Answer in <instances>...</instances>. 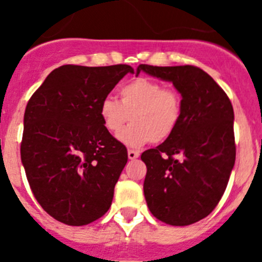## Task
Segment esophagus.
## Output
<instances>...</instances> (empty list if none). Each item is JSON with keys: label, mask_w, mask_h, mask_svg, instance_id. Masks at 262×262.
Wrapping results in <instances>:
<instances>
[{"label": "esophagus", "mask_w": 262, "mask_h": 262, "mask_svg": "<svg viewBox=\"0 0 262 262\" xmlns=\"http://www.w3.org/2000/svg\"><path fill=\"white\" fill-rule=\"evenodd\" d=\"M139 152L138 151H134V149H128V159L129 160H135L139 157Z\"/></svg>", "instance_id": "1"}]
</instances>
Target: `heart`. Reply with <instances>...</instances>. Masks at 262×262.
Here are the masks:
<instances>
[{
	"label": "heart",
	"mask_w": 262,
	"mask_h": 262,
	"mask_svg": "<svg viewBox=\"0 0 262 262\" xmlns=\"http://www.w3.org/2000/svg\"><path fill=\"white\" fill-rule=\"evenodd\" d=\"M120 101L105 97L99 103V117L111 135H118L129 122L133 124L119 135L128 147L168 140L181 124L182 96L173 88L147 77L131 80L119 89Z\"/></svg>",
	"instance_id": "heart-1"
}]
</instances>
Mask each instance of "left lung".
Segmentation results:
<instances>
[{"label":"left lung","mask_w":262,"mask_h":262,"mask_svg":"<svg viewBox=\"0 0 262 262\" xmlns=\"http://www.w3.org/2000/svg\"><path fill=\"white\" fill-rule=\"evenodd\" d=\"M170 81L181 93L184 114L168 140L147 149L144 196L159 221L189 226L206 217L223 196L236 159L233 108L224 90L198 67H154L140 72Z\"/></svg>","instance_id":"left-lung-1"}]
</instances>
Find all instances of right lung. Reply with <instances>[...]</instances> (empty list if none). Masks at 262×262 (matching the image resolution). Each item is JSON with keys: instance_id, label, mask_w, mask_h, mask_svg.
Masks as SVG:
<instances>
[{"instance_id": "obj_1", "label": "right lung", "mask_w": 262, "mask_h": 262, "mask_svg": "<svg viewBox=\"0 0 262 262\" xmlns=\"http://www.w3.org/2000/svg\"><path fill=\"white\" fill-rule=\"evenodd\" d=\"M127 73V64H67L29 99L20 159L35 200L61 223L85 226L110 209L128 156L103 126L99 103Z\"/></svg>"}]
</instances>
